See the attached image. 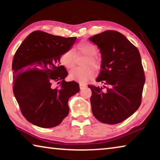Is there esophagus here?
<instances>
[{
	"label": "esophagus",
	"instance_id": "esophagus-1",
	"mask_svg": "<svg viewBox=\"0 0 160 160\" xmlns=\"http://www.w3.org/2000/svg\"><path fill=\"white\" fill-rule=\"evenodd\" d=\"M85 87H86V85H85V84L82 83V82H80V88L81 89V90H82V88H85Z\"/></svg>",
	"mask_w": 160,
	"mask_h": 160
}]
</instances>
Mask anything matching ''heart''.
I'll return each mask as SVG.
<instances>
[{
	"label": "heart",
	"mask_w": 160,
	"mask_h": 160,
	"mask_svg": "<svg viewBox=\"0 0 160 160\" xmlns=\"http://www.w3.org/2000/svg\"><path fill=\"white\" fill-rule=\"evenodd\" d=\"M76 54H84L87 56L85 66L91 65L94 68L98 66V61L94 56L97 54V50L95 46L90 42H80L77 45L75 49ZM60 62L64 67L70 69L73 67L75 63V54L71 49L67 50L61 54ZM95 71L92 67L86 66L84 68H75L69 72V77L71 80L87 82L94 77Z\"/></svg>",
	"instance_id": "obj_1"
}]
</instances>
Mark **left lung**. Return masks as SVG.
I'll list each match as a JSON object with an SVG mask.
<instances>
[{
    "instance_id": "8db88e82",
    "label": "left lung",
    "mask_w": 160,
    "mask_h": 160,
    "mask_svg": "<svg viewBox=\"0 0 160 160\" xmlns=\"http://www.w3.org/2000/svg\"><path fill=\"white\" fill-rule=\"evenodd\" d=\"M102 54L97 82L92 90V112L97 120L107 124L122 122L141 104L145 78L139 51L120 32L107 30L90 37Z\"/></svg>"
}]
</instances>
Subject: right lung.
<instances>
[{
    "label": "right lung",
    "mask_w": 160,
    "mask_h": 160,
    "mask_svg": "<svg viewBox=\"0 0 160 160\" xmlns=\"http://www.w3.org/2000/svg\"><path fill=\"white\" fill-rule=\"evenodd\" d=\"M76 39L34 31L16 51L13 93L22 115L35 126L59 125L69 113V98L80 91L78 82L65 81L68 72L60 65L61 54L72 48ZM55 82H61L58 88L52 85Z\"/></svg>",
    "instance_id": "obj_1"
}]
</instances>
